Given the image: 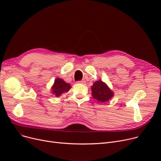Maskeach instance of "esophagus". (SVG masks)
Returning a JSON list of instances; mask_svg holds the SVG:
<instances>
[{"mask_svg":"<svg viewBox=\"0 0 161 161\" xmlns=\"http://www.w3.org/2000/svg\"><path fill=\"white\" fill-rule=\"evenodd\" d=\"M79 83H81V84H85V83L86 82L85 80H80V81H79L78 82Z\"/></svg>","mask_w":161,"mask_h":161,"instance_id":"1","label":"esophagus"}]
</instances>
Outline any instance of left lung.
I'll return each mask as SVG.
<instances>
[{
	"instance_id": "obj_1",
	"label": "left lung",
	"mask_w": 161,
	"mask_h": 161,
	"mask_svg": "<svg viewBox=\"0 0 161 161\" xmlns=\"http://www.w3.org/2000/svg\"><path fill=\"white\" fill-rule=\"evenodd\" d=\"M92 96L100 103H104L110 100L114 95L112 90L105 82L99 80L94 82L91 86Z\"/></svg>"
}]
</instances>
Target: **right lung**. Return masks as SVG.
Listing matches in <instances>:
<instances>
[{
  "instance_id": "right-lung-1",
  "label": "right lung",
  "mask_w": 161,
  "mask_h": 161,
  "mask_svg": "<svg viewBox=\"0 0 161 161\" xmlns=\"http://www.w3.org/2000/svg\"><path fill=\"white\" fill-rule=\"evenodd\" d=\"M71 88V86L69 83L61 78H56L55 79L53 86H51V92L55 97L59 98L62 94L69 92Z\"/></svg>"
}]
</instances>
